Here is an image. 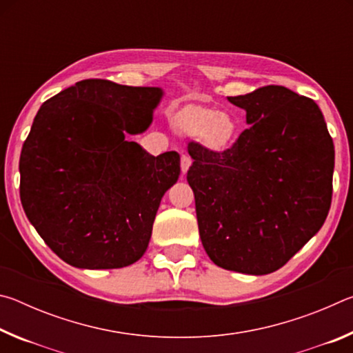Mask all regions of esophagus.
I'll return each mask as SVG.
<instances>
[{"label":"esophagus","instance_id":"34e87169","mask_svg":"<svg viewBox=\"0 0 353 353\" xmlns=\"http://www.w3.org/2000/svg\"><path fill=\"white\" fill-rule=\"evenodd\" d=\"M190 165H191V157H190V155L182 154V157H181V170H182L183 174L188 171Z\"/></svg>","mask_w":353,"mask_h":353}]
</instances>
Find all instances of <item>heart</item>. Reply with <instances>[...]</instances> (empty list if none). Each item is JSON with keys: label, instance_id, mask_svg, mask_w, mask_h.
Instances as JSON below:
<instances>
[{"label": "heart", "instance_id": "obj_1", "mask_svg": "<svg viewBox=\"0 0 353 353\" xmlns=\"http://www.w3.org/2000/svg\"><path fill=\"white\" fill-rule=\"evenodd\" d=\"M174 126L182 134L201 137L213 149L229 146L236 134V121L232 115L205 107H190L179 113Z\"/></svg>", "mask_w": 353, "mask_h": 353}]
</instances>
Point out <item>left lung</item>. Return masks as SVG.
I'll use <instances>...</instances> for the list:
<instances>
[{"label": "left lung", "instance_id": "8db88e82", "mask_svg": "<svg viewBox=\"0 0 353 353\" xmlns=\"http://www.w3.org/2000/svg\"><path fill=\"white\" fill-rule=\"evenodd\" d=\"M249 128L224 152L191 141L199 235L224 270L265 276L318 234L330 210L333 140L313 99L282 85L227 98Z\"/></svg>", "mask_w": 353, "mask_h": 353}]
</instances>
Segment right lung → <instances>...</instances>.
<instances>
[{
    "label": "right lung",
    "mask_w": 353,
    "mask_h": 353,
    "mask_svg": "<svg viewBox=\"0 0 353 353\" xmlns=\"http://www.w3.org/2000/svg\"><path fill=\"white\" fill-rule=\"evenodd\" d=\"M159 87L85 79L41 104L20 155L26 216L52 252L81 270H117L146 252L176 151L126 140L151 126Z\"/></svg>",
    "instance_id": "right-lung-1"
}]
</instances>
